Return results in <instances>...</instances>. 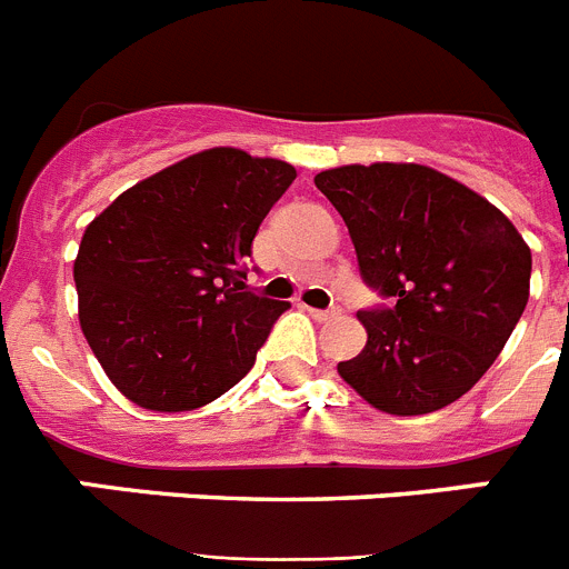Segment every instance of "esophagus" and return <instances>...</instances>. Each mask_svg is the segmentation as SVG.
<instances>
[{
    "mask_svg": "<svg viewBox=\"0 0 569 569\" xmlns=\"http://www.w3.org/2000/svg\"><path fill=\"white\" fill-rule=\"evenodd\" d=\"M310 316H313L316 321H333V319H341V310L339 308H330V310H313L308 308Z\"/></svg>",
    "mask_w": 569,
    "mask_h": 569,
    "instance_id": "esophagus-1",
    "label": "esophagus"
}]
</instances>
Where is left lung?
Returning <instances> with one entry per match:
<instances>
[{"label": "left lung", "instance_id": "obj_1", "mask_svg": "<svg viewBox=\"0 0 569 569\" xmlns=\"http://www.w3.org/2000/svg\"><path fill=\"white\" fill-rule=\"evenodd\" d=\"M316 188L345 219L361 279L393 301L361 310L367 345L339 376L390 416L453 405L525 313L527 241L485 196L425 164H345Z\"/></svg>", "mask_w": 569, "mask_h": 569}]
</instances>
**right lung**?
<instances>
[{
  "instance_id": "add662e5",
  "label": "right lung",
  "mask_w": 569,
  "mask_h": 569,
  "mask_svg": "<svg viewBox=\"0 0 569 569\" xmlns=\"http://www.w3.org/2000/svg\"><path fill=\"white\" fill-rule=\"evenodd\" d=\"M293 179L281 159L210 148L128 188L84 228L79 325L133 405L196 410L248 376L290 301L244 290V259Z\"/></svg>"
}]
</instances>
